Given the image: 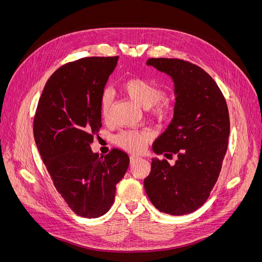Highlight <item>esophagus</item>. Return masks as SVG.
Here are the masks:
<instances>
[{"mask_svg":"<svg viewBox=\"0 0 262 262\" xmlns=\"http://www.w3.org/2000/svg\"><path fill=\"white\" fill-rule=\"evenodd\" d=\"M139 160H141V157L140 156H138V155H132L131 157H130V161H131V164H133V163H136L137 161H139Z\"/></svg>","mask_w":262,"mask_h":262,"instance_id":"1","label":"esophagus"}]
</instances>
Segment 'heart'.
<instances>
[{
    "instance_id": "b5f03b06",
    "label": "heart",
    "mask_w": 262,
    "mask_h": 262,
    "mask_svg": "<svg viewBox=\"0 0 262 262\" xmlns=\"http://www.w3.org/2000/svg\"><path fill=\"white\" fill-rule=\"evenodd\" d=\"M121 90L131 100L144 109H153V114L158 118L167 117L170 113L169 102L164 99V93L160 86L154 82L143 77H131L121 84ZM100 114L107 119L113 105V95L109 91H105L100 96ZM150 140V134L147 131H123L119 133L116 142L128 152L139 153L143 150L147 142Z\"/></svg>"
}]
</instances>
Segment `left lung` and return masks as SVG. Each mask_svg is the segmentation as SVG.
Masks as SVG:
<instances>
[{"label":"left lung","instance_id":"8db88e82","mask_svg":"<svg viewBox=\"0 0 262 262\" xmlns=\"http://www.w3.org/2000/svg\"><path fill=\"white\" fill-rule=\"evenodd\" d=\"M146 64L171 77L176 98L172 120L153 150L178 160L171 166L153 158L144 188L157 210L184 215L204 204L216 184L228 145V108L215 81L198 66L166 58Z\"/></svg>","mask_w":262,"mask_h":262}]
</instances>
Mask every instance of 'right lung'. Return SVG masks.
<instances>
[{"label": "right lung", "instance_id": "1", "mask_svg": "<svg viewBox=\"0 0 262 262\" xmlns=\"http://www.w3.org/2000/svg\"><path fill=\"white\" fill-rule=\"evenodd\" d=\"M119 57L70 62L47 82L34 120V137L54 187L77 215L109 211L130 158L114 148L106 156L91 144L101 126L100 96Z\"/></svg>", "mask_w": 262, "mask_h": 262}]
</instances>
